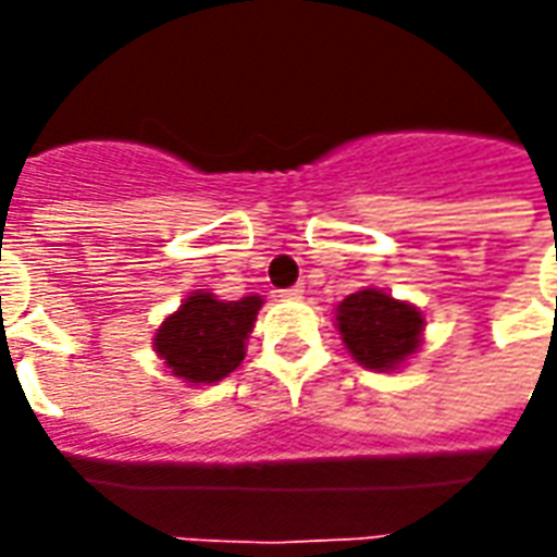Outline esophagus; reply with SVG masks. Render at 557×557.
<instances>
[{
    "mask_svg": "<svg viewBox=\"0 0 557 557\" xmlns=\"http://www.w3.org/2000/svg\"><path fill=\"white\" fill-rule=\"evenodd\" d=\"M280 298H289V301H298V298H304V286H301V283H295V286H289V289L280 292Z\"/></svg>",
    "mask_w": 557,
    "mask_h": 557,
    "instance_id": "obj_1",
    "label": "esophagus"
}]
</instances>
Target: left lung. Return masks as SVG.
<instances>
[{"label":"left lung","instance_id":"left-lung-1","mask_svg":"<svg viewBox=\"0 0 557 557\" xmlns=\"http://www.w3.org/2000/svg\"><path fill=\"white\" fill-rule=\"evenodd\" d=\"M339 337L355 361L367 370H397L420 349L423 315L409 301L382 289H361L337 304Z\"/></svg>","mask_w":557,"mask_h":557}]
</instances>
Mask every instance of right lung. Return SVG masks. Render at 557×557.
I'll use <instances>...</instances> for the list:
<instances>
[{"label": "right lung", "mask_w": 557, "mask_h": 557, "mask_svg": "<svg viewBox=\"0 0 557 557\" xmlns=\"http://www.w3.org/2000/svg\"><path fill=\"white\" fill-rule=\"evenodd\" d=\"M259 307V295L220 301L211 292H190L182 307L158 327L154 351L172 375L190 385L220 382L244 361V343L253 331Z\"/></svg>", "instance_id": "add662e5"}]
</instances>
